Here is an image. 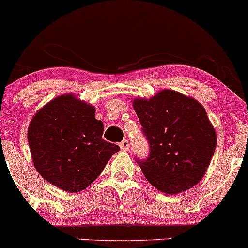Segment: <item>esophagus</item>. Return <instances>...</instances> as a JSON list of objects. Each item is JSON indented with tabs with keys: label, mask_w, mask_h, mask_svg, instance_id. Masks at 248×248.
Masks as SVG:
<instances>
[{
	"label": "esophagus",
	"mask_w": 248,
	"mask_h": 248,
	"mask_svg": "<svg viewBox=\"0 0 248 248\" xmlns=\"http://www.w3.org/2000/svg\"><path fill=\"white\" fill-rule=\"evenodd\" d=\"M120 148H121V150H124V151L128 150V149H129V141L127 140V139H124V140L120 143Z\"/></svg>",
	"instance_id": "1"
}]
</instances>
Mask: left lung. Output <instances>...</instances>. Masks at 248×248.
Wrapping results in <instances>:
<instances>
[{
	"mask_svg": "<svg viewBox=\"0 0 248 248\" xmlns=\"http://www.w3.org/2000/svg\"><path fill=\"white\" fill-rule=\"evenodd\" d=\"M133 108L150 148L137 158L143 174L165 194H179L202 179L217 145L216 131L196 99L163 90L150 99H134Z\"/></svg>",
	"mask_w": 248,
	"mask_h": 248,
	"instance_id": "1",
	"label": "left lung"
}]
</instances>
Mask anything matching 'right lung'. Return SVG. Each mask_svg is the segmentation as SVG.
Instances as JSON below:
<instances>
[{"label":"right lung","mask_w":248,"mask_h":248,"mask_svg":"<svg viewBox=\"0 0 248 248\" xmlns=\"http://www.w3.org/2000/svg\"><path fill=\"white\" fill-rule=\"evenodd\" d=\"M92 105L73 94L54 98L32 117L28 141L36 170L69 193L90 186L120 146L103 139Z\"/></svg>","instance_id":"add662e5"}]
</instances>
